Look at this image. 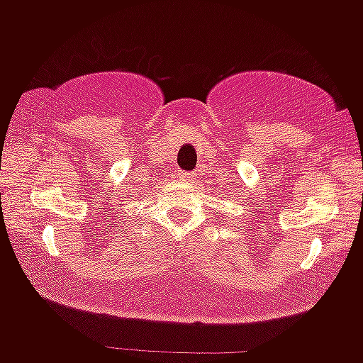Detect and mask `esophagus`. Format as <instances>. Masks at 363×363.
Returning a JSON list of instances; mask_svg holds the SVG:
<instances>
[{
  "label": "esophagus",
  "instance_id": "esophagus-1",
  "mask_svg": "<svg viewBox=\"0 0 363 363\" xmlns=\"http://www.w3.org/2000/svg\"><path fill=\"white\" fill-rule=\"evenodd\" d=\"M179 179L186 182H191L195 179V174H191V172H179Z\"/></svg>",
  "mask_w": 363,
  "mask_h": 363
}]
</instances>
